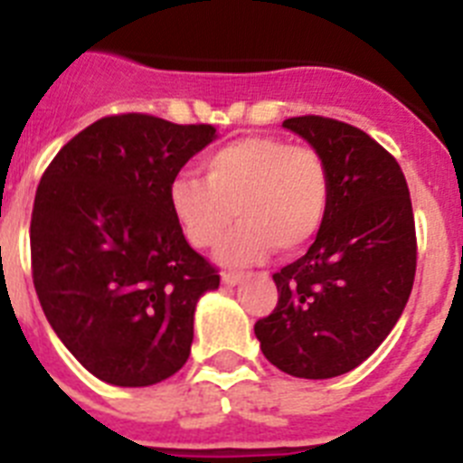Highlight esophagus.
Listing matches in <instances>:
<instances>
[{"instance_id":"1","label":"esophagus","mask_w":463,"mask_h":463,"mask_svg":"<svg viewBox=\"0 0 463 463\" xmlns=\"http://www.w3.org/2000/svg\"><path fill=\"white\" fill-rule=\"evenodd\" d=\"M245 278V273H241V271H224L222 273V282L224 285H239L241 280H243Z\"/></svg>"}]
</instances>
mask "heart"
Returning <instances> with one entry per match:
<instances>
[{"mask_svg": "<svg viewBox=\"0 0 463 463\" xmlns=\"http://www.w3.org/2000/svg\"><path fill=\"white\" fill-rule=\"evenodd\" d=\"M203 181L175 175L169 206L194 248L224 243L222 261L248 264L273 248L294 252L317 236L331 206V171L322 153L280 137H243L202 162Z\"/></svg>", "mask_w": 463, "mask_h": 463, "instance_id": "1", "label": "heart"}]
</instances>
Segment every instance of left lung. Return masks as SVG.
I'll list each match as a JSON object with an SVG mask.
<instances>
[{
    "label": "left lung",
    "mask_w": 463,
    "mask_h": 463,
    "mask_svg": "<svg viewBox=\"0 0 463 463\" xmlns=\"http://www.w3.org/2000/svg\"><path fill=\"white\" fill-rule=\"evenodd\" d=\"M282 127L326 159L331 206L308 252L273 273L278 304L255 336L285 373L336 378L378 350L408 304L417 267L411 192L399 162L357 127L322 116Z\"/></svg>",
    "instance_id": "left-lung-1"
}]
</instances>
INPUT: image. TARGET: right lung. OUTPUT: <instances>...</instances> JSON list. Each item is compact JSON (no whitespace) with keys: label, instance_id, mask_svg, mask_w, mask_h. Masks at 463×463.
<instances>
[{"label":"right lung","instance_id":"add662e5","mask_svg":"<svg viewBox=\"0 0 463 463\" xmlns=\"http://www.w3.org/2000/svg\"><path fill=\"white\" fill-rule=\"evenodd\" d=\"M213 125L109 116L55 155L36 187L32 278L52 331L92 375L162 383L190 357L196 301L220 276L183 236L169 185Z\"/></svg>","mask_w":463,"mask_h":463}]
</instances>
